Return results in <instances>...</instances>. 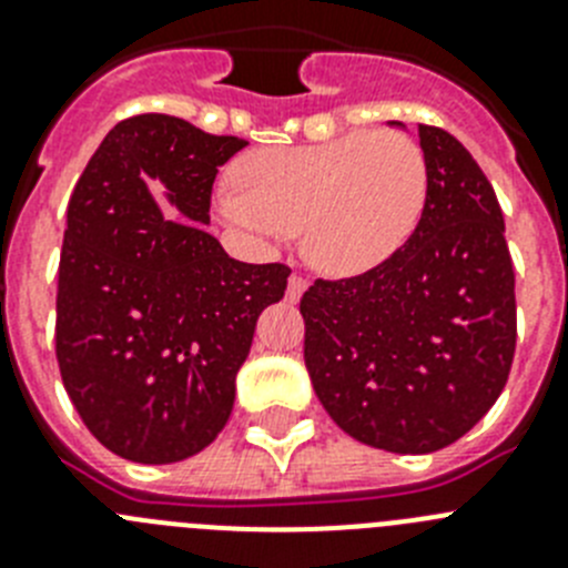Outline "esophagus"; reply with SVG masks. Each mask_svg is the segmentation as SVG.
I'll return each instance as SVG.
<instances>
[{"mask_svg":"<svg viewBox=\"0 0 568 568\" xmlns=\"http://www.w3.org/2000/svg\"><path fill=\"white\" fill-rule=\"evenodd\" d=\"M304 290H307V278H304V275H298V273L290 275V281H287V298L290 301H298Z\"/></svg>","mask_w":568,"mask_h":568,"instance_id":"esophagus-1","label":"esophagus"}]
</instances>
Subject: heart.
Here are the masks:
<instances>
[{"instance_id": "1", "label": "heart", "mask_w": 568, "mask_h": 568, "mask_svg": "<svg viewBox=\"0 0 568 568\" xmlns=\"http://www.w3.org/2000/svg\"><path fill=\"white\" fill-rule=\"evenodd\" d=\"M222 213L261 244L304 227V253L329 275L384 264L413 235L426 202V164L400 130L346 133L318 144L264 148L235 168Z\"/></svg>"}]
</instances>
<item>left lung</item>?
<instances>
[{
    "instance_id": "left-lung-1",
    "label": "left lung",
    "mask_w": 568,
    "mask_h": 568,
    "mask_svg": "<svg viewBox=\"0 0 568 568\" xmlns=\"http://www.w3.org/2000/svg\"><path fill=\"white\" fill-rule=\"evenodd\" d=\"M418 139L415 233L378 267L301 295L318 400L346 435L400 455L464 438L504 393L518 341L498 195L455 135L418 124Z\"/></svg>"
}]
</instances>
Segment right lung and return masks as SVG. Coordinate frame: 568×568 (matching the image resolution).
<instances>
[{
  "mask_svg": "<svg viewBox=\"0 0 568 568\" xmlns=\"http://www.w3.org/2000/svg\"><path fill=\"white\" fill-rule=\"evenodd\" d=\"M244 144L175 115H130L70 195L59 373L93 438L135 464H175L213 444L255 321L287 290V264L230 258L202 230L215 173ZM142 174L162 178L191 222L168 223Z\"/></svg>",
  "mask_w": 568,
  "mask_h": 568,
  "instance_id": "add662e5",
  "label": "right lung"
}]
</instances>
